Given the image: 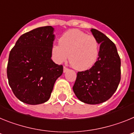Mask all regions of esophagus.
<instances>
[{"label": "esophagus", "mask_w": 134, "mask_h": 134, "mask_svg": "<svg viewBox=\"0 0 134 134\" xmlns=\"http://www.w3.org/2000/svg\"><path fill=\"white\" fill-rule=\"evenodd\" d=\"M68 70V68H67V67H66V66H64V72H67Z\"/></svg>", "instance_id": "esophagus-1"}]
</instances>
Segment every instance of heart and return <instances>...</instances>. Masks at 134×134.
<instances>
[{"label":"heart","instance_id":"1","mask_svg":"<svg viewBox=\"0 0 134 134\" xmlns=\"http://www.w3.org/2000/svg\"><path fill=\"white\" fill-rule=\"evenodd\" d=\"M99 41L88 34L79 30L70 29L59 39V45L54 44L51 48L52 56L57 63L68 59L74 69L85 71L96 64L99 55Z\"/></svg>","mask_w":134,"mask_h":134}]
</instances>
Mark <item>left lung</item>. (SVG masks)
Returning a JSON list of instances; mask_svg holds the SVG:
<instances>
[{
    "instance_id": "1",
    "label": "left lung",
    "mask_w": 134,
    "mask_h": 134,
    "mask_svg": "<svg viewBox=\"0 0 134 134\" xmlns=\"http://www.w3.org/2000/svg\"><path fill=\"white\" fill-rule=\"evenodd\" d=\"M91 31L100 43L99 58L89 70L78 72L72 88L80 101L96 105L109 99L118 88L121 60L113 41L97 29Z\"/></svg>"
}]
</instances>
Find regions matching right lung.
Instances as JSON below:
<instances>
[{
	"label": "right lung",
	"instance_id": "right-lung-1",
	"mask_svg": "<svg viewBox=\"0 0 134 134\" xmlns=\"http://www.w3.org/2000/svg\"><path fill=\"white\" fill-rule=\"evenodd\" d=\"M54 28L45 26L23 34L10 50L7 64L9 86L16 98L29 105L49 99L63 66L51 59Z\"/></svg>",
	"mask_w": 134,
	"mask_h": 134
}]
</instances>
